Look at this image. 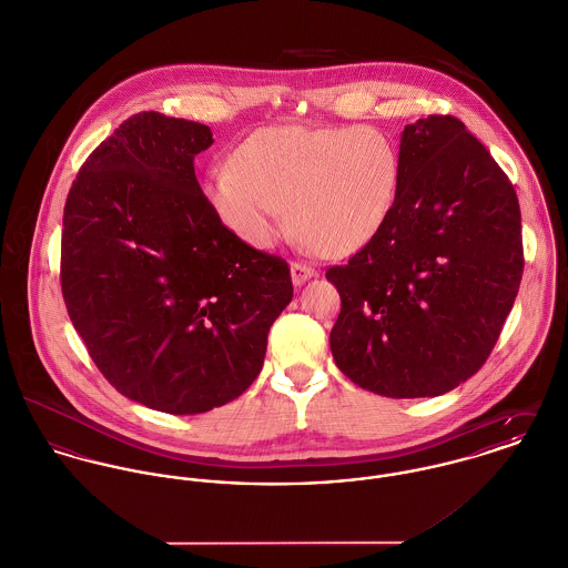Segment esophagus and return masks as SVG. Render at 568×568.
Instances as JSON below:
<instances>
[{
  "instance_id": "obj_1",
  "label": "esophagus",
  "mask_w": 568,
  "mask_h": 568,
  "mask_svg": "<svg viewBox=\"0 0 568 568\" xmlns=\"http://www.w3.org/2000/svg\"><path fill=\"white\" fill-rule=\"evenodd\" d=\"M317 276V272H315L314 267H310V265H305V263H292V283L296 285V287H301L305 281H310V278H314Z\"/></svg>"
}]
</instances>
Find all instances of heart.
Wrapping results in <instances>:
<instances>
[{
	"label": "heart",
	"instance_id": "b5f03b06",
	"mask_svg": "<svg viewBox=\"0 0 568 568\" xmlns=\"http://www.w3.org/2000/svg\"><path fill=\"white\" fill-rule=\"evenodd\" d=\"M398 183V150L378 128L290 124L251 134L235 163L209 170L204 193L222 224L254 248L274 246L292 220L310 246L346 256L381 233Z\"/></svg>",
	"mask_w": 568,
	"mask_h": 568
}]
</instances>
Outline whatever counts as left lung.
<instances>
[{
	"label": "left lung",
	"instance_id": "left-lung-1",
	"mask_svg": "<svg viewBox=\"0 0 568 568\" xmlns=\"http://www.w3.org/2000/svg\"><path fill=\"white\" fill-rule=\"evenodd\" d=\"M389 220L346 265L326 270L342 312L337 368L389 398L440 396L495 348L523 276L520 209L490 152L450 115L400 134Z\"/></svg>",
	"mask_w": 568,
	"mask_h": 568
}]
</instances>
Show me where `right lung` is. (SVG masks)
Instances as JSON below:
<instances>
[{"mask_svg": "<svg viewBox=\"0 0 568 568\" xmlns=\"http://www.w3.org/2000/svg\"><path fill=\"white\" fill-rule=\"evenodd\" d=\"M211 128L148 111L80 168L67 202L61 287L91 359L128 398L174 416L244 394L294 296L290 265L229 231L193 159Z\"/></svg>", "mask_w": 568, "mask_h": 568, "instance_id": "obj_1", "label": "right lung"}]
</instances>
